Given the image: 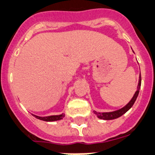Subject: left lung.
Masks as SVG:
<instances>
[{"mask_svg":"<svg viewBox=\"0 0 155 155\" xmlns=\"http://www.w3.org/2000/svg\"><path fill=\"white\" fill-rule=\"evenodd\" d=\"M140 84H141V76H140V73L137 91H136L135 93H134V96H133V97L131 98V100H130V101H129L128 103L124 106V107L119 109V110H114V111H111V112H97V111H95V110H94V113L96 114V116H97L98 118L102 119V120H113V119H116L117 118V117L122 116L124 114H125L129 109L131 108V107L133 106L134 102H135L136 99H137V96H138L139 91H140Z\"/></svg>","mask_w":155,"mask_h":155,"instance_id":"8db88e82","label":"left lung"}]
</instances>
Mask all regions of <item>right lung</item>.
I'll use <instances>...</instances> for the list:
<instances>
[{
	"label": "right lung",
	"instance_id": "right-lung-1",
	"mask_svg": "<svg viewBox=\"0 0 155 155\" xmlns=\"http://www.w3.org/2000/svg\"><path fill=\"white\" fill-rule=\"evenodd\" d=\"M32 115H34L36 118L39 119V120H45V121H55V120H59L63 119L65 114H59V115H51L46 116V117H40V116L35 115V114H32Z\"/></svg>",
	"mask_w": 155,
	"mask_h": 155
}]
</instances>
